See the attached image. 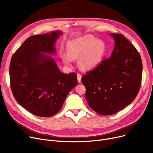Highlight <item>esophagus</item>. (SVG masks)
<instances>
[{"instance_id":"1","label":"esophagus","mask_w":153,"mask_h":153,"mask_svg":"<svg viewBox=\"0 0 153 153\" xmlns=\"http://www.w3.org/2000/svg\"><path fill=\"white\" fill-rule=\"evenodd\" d=\"M77 81H78V82L79 83H81V77H82L81 74H77Z\"/></svg>"}]
</instances>
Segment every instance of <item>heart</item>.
Here are the masks:
<instances>
[{
  "label": "heart",
  "instance_id": "1",
  "mask_svg": "<svg viewBox=\"0 0 153 153\" xmlns=\"http://www.w3.org/2000/svg\"><path fill=\"white\" fill-rule=\"evenodd\" d=\"M67 54L62 56L66 65L79 59V66L82 69L91 70L100 62L105 54L106 46L102 40L92 35H85L69 41L66 45Z\"/></svg>",
  "mask_w": 153,
  "mask_h": 153
}]
</instances>
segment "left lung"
Instances as JSON below:
<instances>
[{"mask_svg": "<svg viewBox=\"0 0 153 153\" xmlns=\"http://www.w3.org/2000/svg\"><path fill=\"white\" fill-rule=\"evenodd\" d=\"M110 35L115 40L111 56L81 79L89 107L102 115L115 114L130 104L142 78V61L136 48L122 34Z\"/></svg>", "mask_w": 153, "mask_h": 153, "instance_id": "obj_1", "label": "left lung"}]
</instances>
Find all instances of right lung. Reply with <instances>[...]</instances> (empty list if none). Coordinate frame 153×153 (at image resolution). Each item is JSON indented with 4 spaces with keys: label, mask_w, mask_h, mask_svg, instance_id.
Masks as SVG:
<instances>
[{
    "label": "right lung",
    "mask_w": 153,
    "mask_h": 153,
    "mask_svg": "<svg viewBox=\"0 0 153 153\" xmlns=\"http://www.w3.org/2000/svg\"><path fill=\"white\" fill-rule=\"evenodd\" d=\"M59 30L27 38L13 54L9 68L15 100L35 115L51 117L61 109L67 95L77 84L76 74L61 72L52 56Z\"/></svg>",
    "instance_id": "right-lung-1"
}]
</instances>
